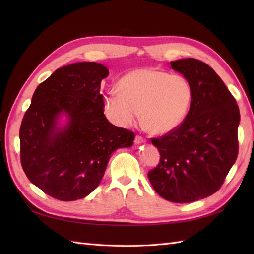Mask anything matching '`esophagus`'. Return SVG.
<instances>
[{
  "instance_id": "obj_1",
  "label": "esophagus",
  "mask_w": 254,
  "mask_h": 254,
  "mask_svg": "<svg viewBox=\"0 0 254 254\" xmlns=\"http://www.w3.org/2000/svg\"><path fill=\"white\" fill-rule=\"evenodd\" d=\"M145 141H146V139H145L143 136L136 135V136H135V139H134V143H135L136 145H138V144H141V143H144Z\"/></svg>"
}]
</instances>
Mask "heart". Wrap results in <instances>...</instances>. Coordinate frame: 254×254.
Instances as JSON below:
<instances>
[{"label":"heart","instance_id":"1","mask_svg":"<svg viewBox=\"0 0 254 254\" xmlns=\"http://www.w3.org/2000/svg\"><path fill=\"white\" fill-rule=\"evenodd\" d=\"M191 100L192 87L186 77L139 68L119 80L118 93L108 94L104 107L118 126H130L142 112V123L148 132L166 134L180 126Z\"/></svg>","mask_w":254,"mask_h":254}]
</instances>
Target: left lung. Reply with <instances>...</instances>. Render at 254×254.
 Here are the masks:
<instances>
[{"instance_id":"8db88e82","label":"left lung","mask_w":254,"mask_h":254,"mask_svg":"<svg viewBox=\"0 0 254 254\" xmlns=\"http://www.w3.org/2000/svg\"><path fill=\"white\" fill-rule=\"evenodd\" d=\"M170 64L191 85V107L179 127L150 138L160 160L148 179L167 201L190 203L223 186L238 156L240 113L234 96L206 63L189 58Z\"/></svg>"}]
</instances>
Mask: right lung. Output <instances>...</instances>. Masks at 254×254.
I'll use <instances>...</instances> for the list:
<instances>
[{"label":"right lung","instance_id":"1","mask_svg":"<svg viewBox=\"0 0 254 254\" xmlns=\"http://www.w3.org/2000/svg\"><path fill=\"white\" fill-rule=\"evenodd\" d=\"M108 68L79 62L58 68L36 88L19 130L20 164L31 183L60 201H76L99 186L116 149L131 147L134 132L104 115L101 80ZM61 113L69 117L56 127Z\"/></svg>","mask_w":254,"mask_h":254}]
</instances>
